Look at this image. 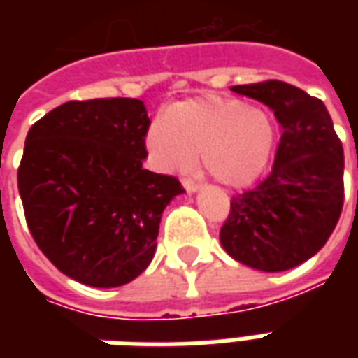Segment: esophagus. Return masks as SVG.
I'll use <instances>...</instances> for the list:
<instances>
[{"label": "esophagus", "mask_w": 358, "mask_h": 358, "mask_svg": "<svg viewBox=\"0 0 358 358\" xmlns=\"http://www.w3.org/2000/svg\"><path fill=\"white\" fill-rule=\"evenodd\" d=\"M182 186H184V189H186L187 194H195V192L199 189V184H197V182H194V180H189V178L182 180Z\"/></svg>", "instance_id": "1"}]
</instances>
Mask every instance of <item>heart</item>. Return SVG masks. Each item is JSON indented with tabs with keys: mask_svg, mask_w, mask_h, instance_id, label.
<instances>
[{
	"mask_svg": "<svg viewBox=\"0 0 358 358\" xmlns=\"http://www.w3.org/2000/svg\"><path fill=\"white\" fill-rule=\"evenodd\" d=\"M145 145L163 171H186L199 153L213 178L226 186H245L268 163L274 126L264 110L209 95L171 105L149 126Z\"/></svg>",
	"mask_w": 358,
	"mask_h": 358,
	"instance_id": "b5f03b06",
	"label": "heart"
}]
</instances>
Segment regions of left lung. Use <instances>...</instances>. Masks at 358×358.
I'll return each mask as SVG.
<instances>
[{
	"mask_svg": "<svg viewBox=\"0 0 358 358\" xmlns=\"http://www.w3.org/2000/svg\"><path fill=\"white\" fill-rule=\"evenodd\" d=\"M274 110L282 136L268 178L236 195L220 243L238 263L282 272L316 255L343 207V148L320 99L292 84L232 86Z\"/></svg>",
	"mask_w": 358,
	"mask_h": 358,
	"instance_id": "1",
	"label": "left lung"
}]
</instances>
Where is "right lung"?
I'll return each mask as SVG.
<instances>
[{
  "label": "right lung",
  "instance_id": "1",
  "mask_svg": "<svg viewBox=\"0 0 358 358\" xmlns=\"http://www.w3.org/2000/svg\"><path fill=\"white\" fill-rule=\"evenodd\" d=\"M151 120L132 97L69 101L28 130L19 194L32 238L63 274L118 287L148 268L174 176L143 169Z\"/></svg>",
  "mask_w": 358,
  "mask_h": 358
}]
</instances>
